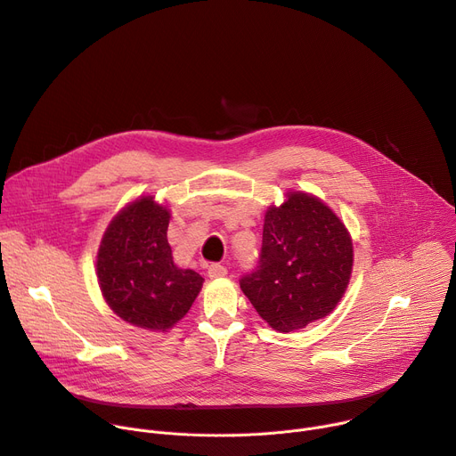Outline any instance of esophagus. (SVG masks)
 <instances>
[{"mask_svg": "<svg viewBox=\"0 0 456 456\" xmlns=\"http://www.w3.org/2000/svg\"><path fill=\"white\" fill-rule=\"evenodd\" d=\"M207 274H209L211 278H224L227 274V269L220 264H211L209 265V271H207Z\"/></svg>", "mask_w": 456, "mask_h": 456, "instance_id": "34e87169", "label": "esophagus"}]
</instances>
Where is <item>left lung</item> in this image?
I'll return each instance as SVG.
<instances>
[{
	"label": "left lung",
	"instance_id": "obj_1",
	"mask_svg": "<svg viewBox=\"0 0 456 456\" xmlns=\"http://www.w3.org/2000/svg\"><path fill=\"white\" fill-rule=\"evenodd\" d=\"M353 269V241L318 198L291 192L264 222L256 267L240 278L243 295L276 330L302 329L337 307Z\"/></svg>",
	"mask_w": 456,
	"mask_h": 456
}]
</instances>
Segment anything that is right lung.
<instances>
[{
	"label": "right lung",
	"instance_id": "add662e5",
	"mask_svg": "<svg viewBox=\"0 0 456 456\" xmlns=\"http://www.w3.org/2000/svg\"><path fill=\"white\" fill-rule=\"evenodd\" d=\"M169 211L142 198L109 225L98 251V280L109 307L136 327L165 330L182 320L203 278L173 262Z\"/></svg>",
	"mask_w": 456,
	"mask_h": 456
}]
</instances>
